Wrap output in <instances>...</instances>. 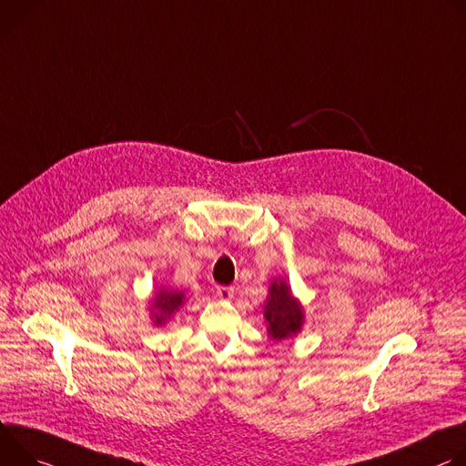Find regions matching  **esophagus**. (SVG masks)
<instances>
[{
  "label": "esophagus",
  "mask_w": 466,
  "mask_h": 466,
  "mask_svg": "<svg viewBox=\"0 0 466 466\" xmlns=\"http://www.w3.org/2000/svg\"><path fill=\"white\" fill-rule=\"evenodd\" d=\"M217 294H218V298H222V299H231L233 294H235V289H233V287L218 285V287H217Z\"/></svg>",
  "instance_id": "obj_1"
}]
</instances>
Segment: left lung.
Instances as JSON below:
<instances>
[{"label": "left lung", "mask_w": 466, "mask_h": 466, "mask_svg": "<svg viewBox=\"0 0 466 466\" xmlns=\"http://www.w3.org/2000/svg\"><path fill=\"white\" fill-rule=\"evenodd\" d=\"M265 319L268 322V335L283 340L299 331L303 313L299 303L292 298L290 287L285 281H274L265 307Z\"/></svg>", "instance_id": "obj_1"}]
</instances>
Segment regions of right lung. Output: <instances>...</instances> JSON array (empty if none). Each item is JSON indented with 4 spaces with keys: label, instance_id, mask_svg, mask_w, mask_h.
Masks as SVG:
<instances>
[{
    "label": "right lung",
    "instance_id": "1",
    "mask_svg": "<svg viewBox=\"0 0 466 466\" xmlns=\"http://www.w3.org/2000/svg\"><path fill=\"white\" fill-rule=\"evenodd\" d=\"M183 303V294L181 292H172V290H161L157 294V299H155L153 305V317H155V324L161 326L165 324V320L179 309V305Z\"/></svg>",
    "mask_w": 466,
    "mask_h": 466
}]
</instances>
